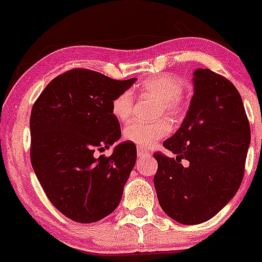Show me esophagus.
I'll list each match as a JSON object with an SVG mask.
<instances>
[{"instance_id": "esophagus-1", "label": "esophagus", "mask_w": 262, "mask_h": 262, "mask_svg": "<svg viewBox=\"0 0 262 262\" xmlns=\"http://www.w3.org/2000/svg\"><path fill=\"white\" fill-rule=\"evenodd\" d=\"M137 155H138V157H143V156H148V155H150V152L148 151V150H144V149H142V148H138V149H137Z\"/></svg>"}]
</instances>
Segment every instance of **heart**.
<instances>
[{"label": "heart", "instance_id": "heart-1", "mask_svg": "<svg viewBox=\"0 0 262 262\" xmlns=\"http://www.w3.org/2000/svg\"><path fill=\"white\" fill-rule=\"evenodd\" d=\"M184 82L170 74H160L149 77L139 84V92L157 99L161 103L160 112L170 117H178L182 111L181 94L184 92ZM134 108V95L130 91L118 94L111 103V112L119 121H125L131 116ZM170 132V125L161 119L152 123L132 120L124 128V138L134 144L149 148Z\"/></svg>", "mask_w": 262, "mask_h": 262}]
</instances>
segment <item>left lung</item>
Returning <instances> with one entry per match:
<instances>
[{"label":"left lung","mask_w":262,"mask_h":262,"mask_svg":"<svg viewBox=\"0 0 262 262\" xmlns=\"http://www.w3.org/2000/svg\"><path fill=\"white\" fill-rule=\"evenodd\" d=\"M193 96L184 121L155 152L154 178L162 210L181 224L206 222L234 198L245 174L250 127L234 84L210 69L193 73ZM189 166L184 167L181 161Z\"/></svg>","instance_id":"8db88e82"}]
</instances>
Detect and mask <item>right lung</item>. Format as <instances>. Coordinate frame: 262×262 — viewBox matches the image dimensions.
I'll return each mask as SVG.
<instances>
[{
  "mask_svg": "<svg viewBox=\"0 0 262 262\" xmlns=\"http://www.w3.org/2000/svg\"><path fill=\"white\" fill-rule=\"evenodd\" d=\"M135 82L73 69L53 78L32 108V167L53 206L78 223L108 216L123 196L137 159L136 145L121 142L110 157L94 152L121 137L111 103Z\"/></svg>",
  "mask_w": 262,
  "mask_h": 262,
  "instance_id": "1",
  "label": "right lung"
}]
</instances>
